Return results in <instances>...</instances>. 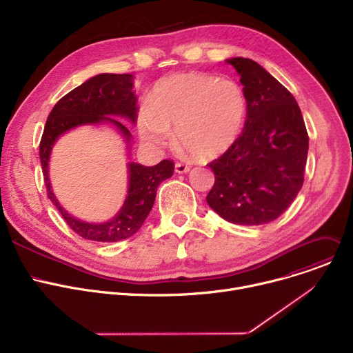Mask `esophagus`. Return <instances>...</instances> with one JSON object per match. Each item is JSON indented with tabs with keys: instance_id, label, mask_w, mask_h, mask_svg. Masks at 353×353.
<instances>
[{
	"instance_id": "esophagus-1",
	"label": "esophagus",
	"mask_w": 353,
	"mask_h": 353,
	"mask_svg": "<svg viewBox=\"0 0 353 353\" xmlns=\"http://www.w3.org/2000/svg\"><path fill=\"white\" fill-rule=\"evenodd\" d=\"M190 166L189 164H185V163H181V161H177L176 164H174V172L176 173H179V174H184V173H187V172H190Z\"/></svg>"
}]
</instances>
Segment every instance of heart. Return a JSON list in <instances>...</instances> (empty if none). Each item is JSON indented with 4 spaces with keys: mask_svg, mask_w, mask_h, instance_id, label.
<instances>
[{
    "mask_svg": "<svg viewBox=\"0 0 353 353\" xmlns=\"http://www.w3.org/2000/svg\"><path fill=\"white\" fill-rule=\"evenodd\" d=\"M245 119L247 98L237 82L190 70L161 78L139 108L136 125L150 146L168 145L174 128L179 143L210 160L237 142Z\"/></svg>",
    "mask_w": 353,
    "mask_h": 353,
    "instance_id": "obj_1",
    "label": "heart"
}]
</instances>
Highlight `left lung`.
<instances>
[{
    "mask_svg": "<svg viewBox=\"0 0 353 353\" xmlns=\"http://www.w3.org/2000/svg\"><path fill=\"white\" fill-rule=\"evenodd\" d=\"M241 77L247 121L239 140L208 168L216 181L207 203L232 224L261 225L278 219L303 184L308 133L291 92L248 58H230Z\"/></svg>",
    "mask_w": 353,
    "mask_h": 353,
    "instance_id": "left-lung-1",
    "label": "left lung"
}]
</instances>
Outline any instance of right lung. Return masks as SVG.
Here are the masks:
<instances>
[{
	"mask_svg": "<svg viewBox=\"0 0 353 353\" xmlns=\"http://www.w3.org/2000/svg\"><path fill=\"white\" fill-rule=\"evenodd\" d=\"M132 74H99L70 90L54 106L45 123L39 145V157L45 177L46 192L68 225L82 239L116 243L132 237L142 227L154 204L159 184L173 176V161L161 160L156 166H143L128 161V194L119 211L108 221L90 223L81 220L61 205L54 194L50 179V159L58 139L69 130L81 126L110 125L126 143L128 159L133 136L129 129L114 117H123L134 125L137 98L133 92Z\"/></svg>",
	"mask_w": 353,
	"mask_h": 353,
	"instance_id": "right-lung-1",
	"label": "right lung"
}]
</instances>
